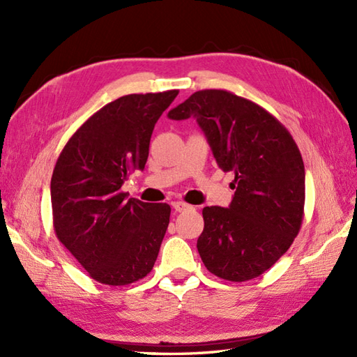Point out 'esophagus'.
I'll return each mask as SVG.
<instances>
[{
	"mask_svg": "<svg viewBox=\"0 0 357 357\" xmlns=\"http://www.w3.org/2000/svg\"><path fill=\"white\" fill-rule=\"evenodd\" d=\"M172 206H173V208L176 210V211H185V210H190L192 208V206H188V204H185V202H183V201H174V202H172Z\"/></svg>",
	"mask_w": 357,
	"mask_h": 357,
	"instance_id": "obj_1",
	"label": "esophagus"
}]
</instances>
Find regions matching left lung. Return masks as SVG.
<instances>
[{"instance_id":"1","label":"left lung","mask_w":357,"mask_h":357,"mask_svg":"<svg viewBox=\"0 0 357 357\" xmlns=\"http://www.w3.org/2000/svg\"><path fill=\"white\" fill-rule=\"evenodd\" d=\"M195 118L218 165L233 172L229 208L204 207L198 252L210 273L233 282L261 276L301 230L305 169L291 135L270 113L227 90H199L169 112Z\"/></svg>"}]
</instances>
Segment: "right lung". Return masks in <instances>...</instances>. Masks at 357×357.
Wrapping results in <instances>:
<instances>
[{
	"label": "right lung",
	"instance_id": "add662e5",
	"mask_svg": "<svg viewBox=\"0 0 357 357\" xmlns=\"http://www.w3.org/2000/svg\"><path fill=\"white\" fill-rule=\"evenodd\" d=\"M178 90L133 93L104 105L67 141L50 181L53 229L90 278L128 285L155 265L170 222L169 204L121 192L144 170L150 138Z\"/></svg>",
	"mask_w": 357,
	"mask_h": 357
}]
</instances>
